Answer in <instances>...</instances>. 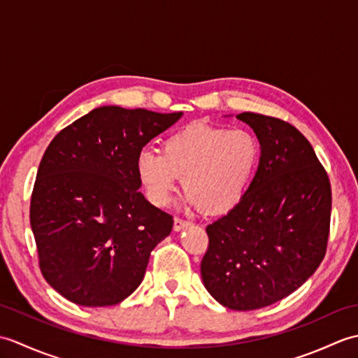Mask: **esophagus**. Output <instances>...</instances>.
Returning <instances> with one entry per match:
<instances>
[{
  "label": "esophagus",
  "mask_w": 358,
  "mask_h": 358,
  "mask_svg": "<svg viewBox=\"0 0 358 358\" xmlns=\"http://www.w3.org/2000/svg\"><path fill=\"white\" fill-rule=\"evenodd\" d=\"M189 226V222H186V220L180 218V217H175L173 218V231H181L185 229V227Z\"/></svg>",
  "instance_id": "1"
}]
</instances>
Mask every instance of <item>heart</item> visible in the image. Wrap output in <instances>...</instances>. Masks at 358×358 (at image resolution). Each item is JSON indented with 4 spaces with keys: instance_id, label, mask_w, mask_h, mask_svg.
<instances>
[{
    "instance_id": "1",
    "label": "heart",
    "mask_w": 358,
    "mask_h": 358,
    "mask_svg": "<svg viewBox=\"0 0 358 358\" xmlns=\"http://www.w3.org/2000/svg\"><path fill=\"white\" fill-rule=\"evenodd\" d=\"M260 155V141L248 129L192 123L167 136L162 154L143 149L135 167L148 200L155 206H166L181 178L186 201L196 204L203 214L218 215L234 209L246 195Z\"/></svg>"
}]
</instances>
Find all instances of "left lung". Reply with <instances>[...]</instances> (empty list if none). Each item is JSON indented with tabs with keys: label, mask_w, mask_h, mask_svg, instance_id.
I'll list each match as a JSON object with an SVG mask.
<instances>
[{
	"label": "left lung",
	"mask_w": 358,
	"mask_h": 358,
	"mask_svg": "<svg viewBox=\"0 0 358 358\" xmlns=\"http://www.w3.org/2000/svg\"><path fill=\"white\" fill-rule=\"evenodd\" d=\"M262 157L243 200L206 227L204 287L223 306L254 310L296 291L323 262L329 238V177L310 143L286 121L254 112Z\"/></svg>",
	"instance_id": "1"
}]
</instances>
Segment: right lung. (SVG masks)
I'll return each instance as SVG.
<instances>
[{"mask_svg":"<svg viewBox=\"0 0 358 358\" xmlns=\"http://www.w3.org/2000/svg\"><path fill=\"white\" fill-rule=\"evenodd\" d=\"M183 112L103 106L64 127L45 149L30 226L45 281L80 306H112L143 281L172 215L144 199L136 157Z\"/></svg>","mask_w":358,"mask_h":358,"instance_id":"1","label":"right lung"}]
</instances>
